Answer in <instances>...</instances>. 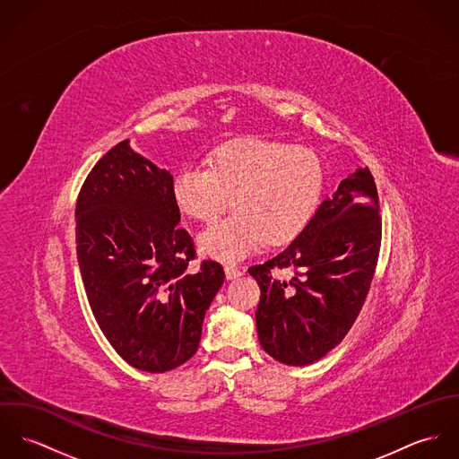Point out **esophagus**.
Wrapping results in <instances>:
<instances>
[{
  "mask_svg": "<svg viewBox=\"0 0 459 459\" xmlns=\"http://www.w3.org/2000/svg\"><path fill=\"white\" fill-rule=\"evenodd\" d=\"M224 272H226V277H228V279H237V277L242 275V270L237 268V266H233V264H226V266H224Z\"/></svg>",
  "mask_w": 459,
  "mask_h": 459,
  "instance_id": "obj_1",
  "label": "esophagus"
}]
</instances>
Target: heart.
<instances>
[{
    "label": "heart",
    "mask_w": 459,
    "mask_h": 459,
    "mask_svg": "<svg viewBox=\"0 0 459 459\" xmlns=\"http://www.w3.org/2000/svg\"><path fill=\"white\" fill-rule=\"evenodd\" d=\"M322 189V162L311 148L255 137L219 146L208 168L182 166L171 186L178 208L203 222L217 219L233 197L237 212L197 238L206 256L222 262L240 260L264 242L297 237L313 217Z\"/></svg>",
    "instance_id": "obj_1"
}]
</instances>
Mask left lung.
Returning <instances> with one entry per match:
<instances>
[{"label": "left lung", "mask_w": 459, "mask_h": 459, "mask_svg": "<svg viewBox=\"0 0 459 459\" xmlns=\"http://www.w3.org/2000/svg\"><path fill=\"white\" fill-rule=\"evenodd\" d=\"M380 242L375 178L369 168H359L284 251L249 268L262 290L256 327L263 350L282 364L307 366L335 348L364 306ZM284 267L294 270L288 281L274 275Z\"/></svg>", "instance_id": "obj_1"}]
</instances>
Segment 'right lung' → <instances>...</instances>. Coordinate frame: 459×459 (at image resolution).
<instances>
[{"label": "right lung", "instance_id": "1", "mask_svg": "<svg viewBox=\"0 0 459 459\" xmlns=\"http://www.w3.org/2000/svg\"><path fill=\"white\" fill-rule=\"evenodd\" d=\"M173 175L113 146L86 177L75 204V246L91 313L132 368L166 373L199 346L204 313L224 282L206 260L191 270L195 242L178 226Z\"/></svg>", "mask_w": 459, "mask_h": 459}]
</instances>
